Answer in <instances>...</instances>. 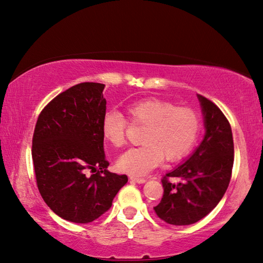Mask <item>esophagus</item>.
<instances>
[{
  "mask_svg": "<svg viewBox=\"0 0 263 263\" xmlns=\"http://www.w3.org/2000/svg\"><path fill=\"white\" fill-rule=\"evenodd\" d=\"M130 179L132 180H134V182H136V183H140V184H142V183H145V178H141V177H135V176H130Z\"/></svg>",
  "mask_w": 263,
  "mask_h": 263,
  "instance_id": "obj_1",
  "label": "esophagus"
}]
</instances>
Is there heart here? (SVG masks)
Masks as SVG:
<instances>
[{
	"mask_svg": "<svg viewBox=\"0 0 263 263\" xmlns=\"http://www.w3.org/2000/svg\"><path fill=\"white\" fill-rule=\"evenodd\" d=\"M128 120L133 124L145 126L142 135L144 145L127 150L118 160L120 171L142 176L162 163L177 162L195 147L200 134L201 122L196 110L176 105L162 99L150 98L133 102L126 108ZM128 121L118 111L103 115L102 136L115 148L126 142Z\"/></svg>",
	"mask_w": 263,
	"mask_h": 263,
	"instance_id": "1",
	"label": "heart"
}]
</instances>
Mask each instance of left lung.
Listing matches in <instances>:
<instances>
[{"instance_id":"1","label":"left lung","mask_w":263,"mask_h":263,"mask_svg":"<svg viewBox=\"0 0 263 263\" xmlns=\"http://www.w3.org/2000/svg\"><path fill=\"white\" fill-rule=\"evenodd\" d=\"M203 108L205 136L182 165L162 178L164 189L155 213L170 225H191L212 211L229 187L234 162L233 135L229 120L208 98L198 96ZM170 178H179L174 184Z\"/></svg>"}]
</instances>
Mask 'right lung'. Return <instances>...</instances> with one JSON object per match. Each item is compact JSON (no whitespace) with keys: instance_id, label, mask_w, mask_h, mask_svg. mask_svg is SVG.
<instances>
[{"instance_id":"obj_1","label":"right lung","mask_w":263,"mask_h":263,"mask_svg":"<svg viewBox=\"0 0 263 263\" xmlns=\"http://www.w3.org/2000/svg\"><path fill=\"white\" fill-rule=\"evenodd\" d=\"M103 88L99 83L72 86L47 103L34 127L31 154L37 187L46 205L72 222L87 223L102 216L128 182L126 175L107 170Z\"/></svg>"}]
</instances>
